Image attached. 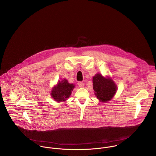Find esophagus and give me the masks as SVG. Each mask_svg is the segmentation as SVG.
I'll use <instances>...</instances> for the list:
<instances>
[{
    "instance_id": "esophagus-1",
    "label": "esophagus",
    "mask_w": 156,
    "mask_h": 156,
    "mask_svg": "<svg viewBox=\"0 0 156 156\" xmlns=\"http://www.w3.org/2000/svg\"><path fill=\"white\" fill-rule=\"evenodd\" d=\"M78 85L79 87H83L84 86V83L82 82H79L78 83Z\"/></svg>"
}]
</instances>
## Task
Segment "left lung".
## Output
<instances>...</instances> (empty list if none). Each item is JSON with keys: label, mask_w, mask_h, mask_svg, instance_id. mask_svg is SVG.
<instances>
[{"label": "left lung", "mask_w": 156, "mask_h": 156, "mask_svg": "<svg viewBox=\"0 0 156 156\" xmlns=\"http://www.w3.org/2000/svg\"><path fill=\"white\" fill-rule=\"evenodd\" d=\"M93 90L97 98L103 102L109 101L115 94L117 87L110 78H105L98 74L93 77Z\"/></svg>", "instance_id": "left-lung-1"}]
</instances>
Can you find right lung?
<instances>
[{"instance_id":"obj_1","label":"right lung","mask_w":156,"mask_h":156,"mask_svg":"<svg viewBox=\"0 0 156 156\" xmlns=\"http://www.w3.org/2000/svg\"><path fill=\"white\" fill-rule=\"evenodd\" d=\"M74 88V85L69 83L67 80L59 81L51 91L52 98L57 102L65 101L69 98Z\"/></svg>"}]
</instances>
